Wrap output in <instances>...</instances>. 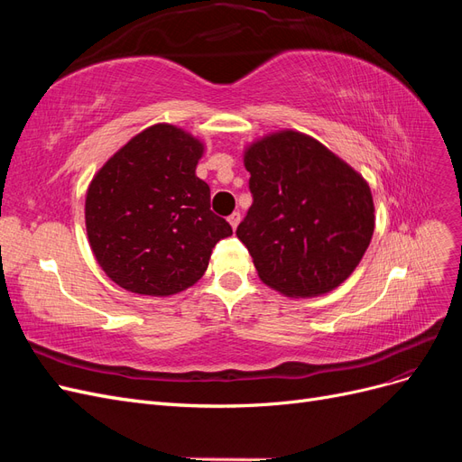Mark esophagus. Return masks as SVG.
I'll return each mask as SVG.
<instances>
[{"mask_svg":"<svg viewBox=\"0 0 462 462\" xmlns=\"http://www.w3.org/2000/svg\"><path fill=\"white\" fill-rule=\"evenodd\" d=\"M227 221H229V226H231L233 229H236V226H239V223H241V214H239V212L231 214V216L227 217Z\"/></svg>","mask_w":462,"mask_h":462,"instance_id":"obj_1","label":"esophagus"}]
</instances>
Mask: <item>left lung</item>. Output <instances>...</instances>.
<instances>
[{"mask_svg": "<svg viewBox=\"0 0 462 462\" xmlns=\"http://www.w3.org/2000/svg\"><path fill=\"white\" fill-rule=\"evenodd\" d=\"M250 206L236 236L262 283L291 299L337 289L372 241V190L355 167L292 129L256 138L243 152Z\"/></svg>", "mask_w": 462, "mask_h": 462, "instance_id": "8db88e82", "label": "left lung"}]
</instances>
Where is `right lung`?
Masks as SVG:
<instances>
[{
    "instance_id": "obj_1",
    "label": "right lung",
    "mask_w": 462,
    "mask_h": 462,
    "mask_svg": "<svg viewBox=\"0 0 462 462\" xmlns=\"http://www.w3.org/2000/svg\"><path fill=\"white\" fill-rule=\"evenodd\" d=\"M199 136L150 125L92 177L85 223L96 262L111 282L146 297H171L204 275L217 241L233 235L209 209L197 177Z\"/></svg>"
}]
</instances>
